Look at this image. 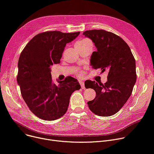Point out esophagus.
<instances>
[{"label": "esophagus", "mask_w": 154, "mask_h": 154, "mask_svg": "<svg viewBox=\"0 0 154 154\" xmlns=\"http://www.w3.org/2000/svg\"><path fill=\"white\" fill-rule=\"evenodd\" d=\"M79 83H80V85H81V88H82V89H84L85 88V85H84V82L82 80H79Z\"/></svg>", "instance_id": "obj_1"}]
</instances>
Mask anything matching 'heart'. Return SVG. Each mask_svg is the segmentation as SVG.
<instances>
[{
  "label": "heart",
  "instance_id": "1",
  "mask_svg": "<svg viewBox=\"0 0 154 154\" xmlns=\"http://www.w3.org/2000/svg\"><path fill=\"white\" fill-rule=\"evenodd\" d=\"M88 41H90V40H89V39H82V40H80V41H79V42H77L75 43V45H82V44L85 43L87 42H88ZM82 75H83V73L81 72H78V73L77 74V77H81Z\"/></svg>",
  "mask_w": 154,
  "mask_h": 154
}]
</instances>
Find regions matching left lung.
Here are the masks:
<instances>
[{
	"label": "left lung",
	"mask_w": 154,
	"mask_h": 154,
	"mask_svg": "<svg viewBox=\"0 0 154 154\" xmlns=\"http://www.w3.org/2000/svg\"><path fill=\"white\" fill-rule=\"evenodd\" d=\"M83 35L92 40L97 49L91 56L92 67L109 71L104 84L95 81L85 84L86 88L96 92L94 100L87 103L88 108L98 116H112L124 106L132 94L137 79L135 59L128 44L114 33L91 29Z\"/></svg>",
	"instance_id": "1"
}]
</instances>
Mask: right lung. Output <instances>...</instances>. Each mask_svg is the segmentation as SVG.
<instances>
[{"label":"right lung","mask_w":154,"mask_h":154,"mask_svg":"<svg viewBox=\"0 0 154 154\" xmlns=\"http://www.w3.org/2000/svg\"><path fill=\"white\" fill-rule=\"evenodd\" d=\"M80 32L66 33L49 31L34 36L20 54L18 63L17 82L28 107L40 119L54 121L64 116L69 100L80 85L73 77L54 84L51 67L60 63L67 43Z\"/></svg>","instance_id":"1"}]
</instances>
